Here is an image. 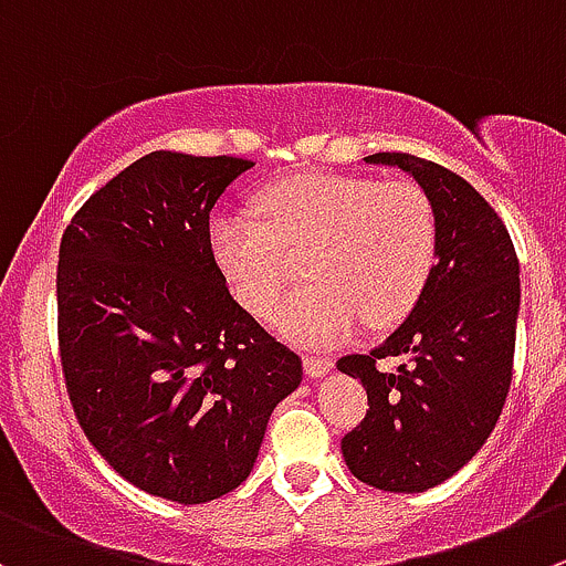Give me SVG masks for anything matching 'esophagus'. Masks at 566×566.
<instances>
[{"mask_svg":"<svg viewBox=\"0 0 566 566\" xmlns=\"http://www.w3.org/2000/svg\"><path fill=\"white\" fill-rule=\"evenodd\" d=\"M333 369V358L327 355H305V375L308 378H325Z\"/></svg>","mask_w":566,"mask_h":566,"instance_id":"1","label":"esophagus"}]
</instances>
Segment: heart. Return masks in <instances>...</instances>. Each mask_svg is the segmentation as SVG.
Here are the masks:
<instances>
[{
    "mask_svg": "<svg viewBox=\"0 0 566 566\" xmlns=\"http://www.w3.org/2000/svg\"><path fill=\"white\" fill-rule=\"evenodd\" d=\"M208 244L235 303L266 316L292 274L289 252L314 247V283L274 311L280 336L303 347L338 344L367 325L389 327L411 314L439 255V219L413 182L308 171L269 186L255 211H224Z\"/></svg>",
    "mask_w": 566,
    "mask_h": 566,
    "instance_id": "heart-1",
    "label": "heart"
}]
</instances>
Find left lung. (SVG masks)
<instances>
[{"label":"left lung","mask_w":566,"mask_h":566,"mask_svg":"<svg viewBox=\"0 0 566 566\" xmlns=\"http://www.w3.org/2000/svg\"><path fill=\"white\" fill-rule=\"evenodd\" d=\"M367 164L408 171L439 219V255L408 319L336 367L367 389L369 411L342 439L349 472L384 492H424L461 470L497 424L514 367L520 261L503 219L455 171L406 153ZM402 354L397 374L374 364Z\"/></svg>","instance_id":"1"}]
</instances>
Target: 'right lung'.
Returning <instances> with one entry per match:
<instances>
[{
  "mask_svg": "<svg viewBox=\"0 0 566 566\" xmlns=\"http://www.w3.org/2000/svg\"><path fill=\"white\" fill-rule=\"evenodd\" d=\"M244 158L149 153L74 213L57 261L69 400L133 486L197 505L247 481L303 360L233 297L208 244Z\"/></svg>",
  "mask_w": 566,
  "mask_h": 566,
  "instance_id": "add662e5",
  "label": "right lung"
}]
</instances>
